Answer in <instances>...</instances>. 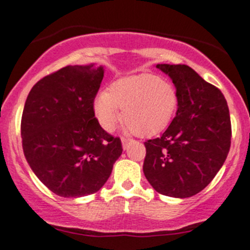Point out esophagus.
Here are the masks:
<instances>
[{
	"instance_id": "esophagus-1",
	"label": "esophagus",
	"mask_w": 250,
	"mask_h": 250,
	"mask_svg": "<svg viewBox=\"0 0 250 250\" xmlns=\"http://www.w3.org/2000/svg\"><path fill=\"white\" fill-rule=\"evenodd\" d=\"M130 139H127V138H123L122 139V147H123V150H125V148L128 147V145H129L130 144Z\"/></svg>"
}]
</instances>
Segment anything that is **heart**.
Wrapping results in <instances>:
<instances>
[{
    "label": "heart",
    "mask_w": 250,
    "mask_h": 250,
    "mask_svg": "<svg viewBox=\"0 0 250 250\" xmlns=\"http://www.w3.org/2000/svg\"><path fill=\"white\" fill-rule=\"evenodd\" d=\"M179 104L178 90L172 83L152 74L123 77L110 90L98 93L94 112L100 125L110 132L122 118L134 134L150 137L168 127Z\"/></svg>",
    "instance_id": "obj_1"
}]
</instances>
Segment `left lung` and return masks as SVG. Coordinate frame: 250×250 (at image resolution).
Masks as SVG:
<instances>
[{"label": "left lung", "instance_id": "left-lung-1", "mask_svg": "<svg viewBox=\"0 0 250 250\" xmlns=\"http://www.w3.org/2000/svg\"><path fill=\"white\" fill-rule=\"evenodd\" d=\"M178 90L176 116L160 138L145 143L143 170L161 195L186 198L201 192L225 162L231 121L223 93L188 65L157 64Z\"/></svg>", "mask_w": 250, "mask_h": 250}]
</instances>
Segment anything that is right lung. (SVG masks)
<instances>
[{
	"mask_svg": "<svg viewBox=\"0 0 250 250\" xmlns=\"http://www.w3.org/2000/svg\"><path fill=\"white\" fill-rule=\"evenodd\" d=\"M103 77L102 65H69L40 80L25 102V158L41 183L62 197L99 191L122 153L120 138L107 134L94 115Z\"/></svg>",
	"mask_w": 250,
	"mask_h": 250,
	"instance_id": "add662e5",
	"label": "right lung"
}]
</instances>
